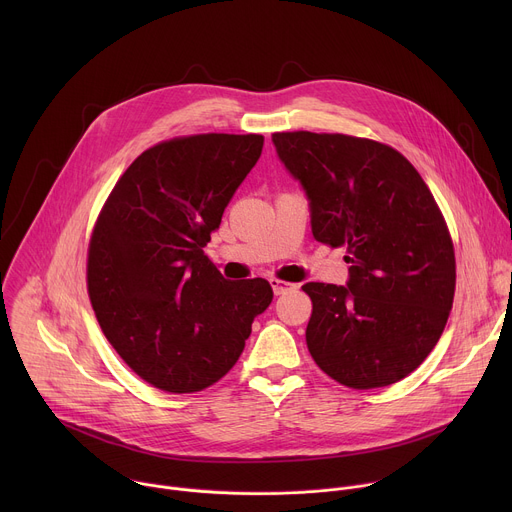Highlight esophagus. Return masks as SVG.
<instances>
[{
    "instance_id": "obj_1",
    "label": "esophagus",
    "mask_w": 512,
    "mask_h": 512,
    "mask_svg": "<svg viewBox=\"0 0 512 512\" xmlns=\"http://www.w3.org/2000/svg\"><path fill=\"white\" fill-rule=\"evenodd\" d=\"M269 283L273 287L275 296H283V294H287V291H294L298 287L296 283H289V281H283V279H271Z\"/></svg>"
}]
</instances>
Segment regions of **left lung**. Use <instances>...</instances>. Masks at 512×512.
<instances>
[{
  "label": "left lung",
  "mask_w": 512,
  "mask_h": 512,
  "mask_svg": "<svg viewBox=\"0 0 512 512\" xmlns=\"http://www.w3.org/2000/svg\"><path fill=\"white\" fill-rule=\"evenodd\" d=\"M302 182L314 239L346 247L348 285L310 281L306 342L318 367L350 389L393 385L440 340L456 291L446 218L391 145L344 133H273Z\"/></svg>",
  "instance_id": "obj_1"
}]
</instances>
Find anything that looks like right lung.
<instances>
[{"label":"right lung","instance_id":"add662e5","mask_svg":"<svg viewBox=\"0 0 512 512\" xmlns=\"http://www.w3.org/2000/svg\"><path fill=\"white\" fill-rule=\"evenodd\" d=\"M263 135L198 133L156 143L105 200L89 241L97 322L127 367L166 393H196L239 360L271 304L261 279L229 281L204 255Z\"/></svg>","mask_w":512,"mask_h":512}]
</instances>
